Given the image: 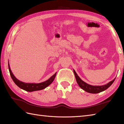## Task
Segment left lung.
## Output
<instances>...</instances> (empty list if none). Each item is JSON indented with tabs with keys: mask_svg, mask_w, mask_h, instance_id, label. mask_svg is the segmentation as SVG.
<instances>
[{
	"mask_svg": "<svg viewBox=\"0 0 124 124\" xmlns=\"http://www.w3.org/2000/svg\"><path fill=\"white\" fill-rule=\"evenodd\" d=\"M73 72H74L76 79V81H77V83L78 84L79 86L81 89H83V90L89 93L96 94L106 90L107 88H108L109 87L112 85V83L114 82L116 79L115 78L114 79H113L112 81H110L109 83L106 84V85L102 86H93L87 84L85 81L81 80L80 78L79 77L78 75L77 74V73L76 72L75 70H73Z\"/></svg>",
	"mask_w": 124,
	"mask_h": 124,
	"instance_id": "1",
	"label": "left lung"
}]
</instances>
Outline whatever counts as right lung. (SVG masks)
Masks as SVG:
<instances>
[{"label":"right lung","instance_id":"right-lung-1","mask_svg":"<svg viewBox=\"0 0 124 124\" xmlns=\"http://www.w3.org/2000/svg\"><path fill=\"white\" fill-rule=\"evenodd\" d=\"M8 69L10 73V76L12 78L13 81L16 85L18 87L21 88L23 90L27 92H33L36 91H40L41 89H43L48 86L51 84L53 80H54L55 76H56V72L53 75L52 77H50L48 80L44 81V82L40 83H25L22 81L19 80L16 78L14 75L13 74L11 70H10L9 64L8 62Z\"/></svg>","mask_w":124,"mask_h":124}]
</instances>
